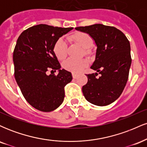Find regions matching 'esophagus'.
<instances>
[{"label":"esophagus","mask_w":147,"mask_h":147,"mask_svg":"<svg viewBox=\"0 0 147 147\" xmlns=\"http://www.w3.org/2000/svg\"><path fill=\"white\" fill-rule=\"evenodd\" d=\"M72 77H73V79H77L78 77V75L75 73H72Z\"/></svg>","instance_id":"esophagus-1"}]
</instances>
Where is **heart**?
I'll list each match as a JSON object with an SVG mask.
<instances>
[{
	"mask_svg": "<svg viewBox=\"0 0 147 147\" xmlns=\"http://www.w3.org/2000/svg\"><path fill=\"white\" fill-rule=\"evenodd\" d=\"M69 41L75 42L85 49V54L90 53V49L93 44V41L90 35L86 33L77 32L68 36ZM68 45L63 38H59L55 41L53 45V52L55 56L59 60H63L67 56ZM88 65V61L85 59H68L63 63V68L65 70L73 73H79Z\"/></svg>",
	"mask_w": 147,
	"mask_h": 147,
	"instance_id": "obj_1",
	"label": "heart"
}]
</instances>
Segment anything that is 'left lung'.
Listing matches in <instances>:
<instances>
[{"label":"left lung","mask_w":147,"mask_h":147,"mask_svg":"<svg viewBox=\"0 0 147 147\" xmlns=\"http://www.w3.org/2000/svg\"><path fill=\"white\" fill-rule=\"evenodd\" d=\"M95 41V60L90 68L95 73L86 75L88 82L82 92L88 102L103 106L111 104L124 90L131 65V46L124 34L116 28L102 24L77 27ZM100 74L99 78L96 76Z\"/></svg>","instance_id":"obj_1"}]
</instances>
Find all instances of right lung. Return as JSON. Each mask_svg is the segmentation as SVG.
Returning a JSON list of instances; mask_svg holds the SVG:
<instances>
[{
	"label": "right lung",
	"instance_id": "obj_1",
	"mask_svg": "<svg viewBox=\"0 0 147 147\" xmlns=\"http://www.w3.org/2000/svg\"><path fill=\"white\" fill-rule=\"evenodd\" d=\"M72 29L40 24L23 31L18 38L13 53L15 79L27 102L37 110L50 112L63 102L64 86L72 77L71 72L60 69L53 45ZM49 69L58 70V75L48 76Z\"/></svg>",
	"mask_w": 147,
	"mask_h": 147
}]
</instances>
